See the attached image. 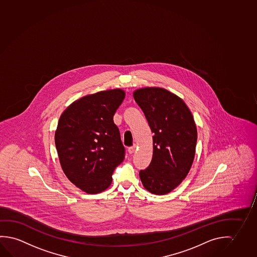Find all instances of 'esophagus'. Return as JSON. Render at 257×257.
Wrapping results in <instances>:
<instances>
[{"label":"esophagus","instance_id":"34e87169","mask_svg":"<svg viewBox=\"0 0 257 257\" xmlns=\"http://www.w3.org/2000/svg\"><path fill=\"white\" fill-rule=\"evenodd\" d=\"M137 147H138V146H137V145H134L133 147H130L127 151H128V153H130V154H133V153H134V152L136 151Z\"/></svg>","mask_w":257,"mask_h":257}]
</instances>
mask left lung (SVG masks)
I'll return each instance as SVG.
<instances>
[{"label":"left lung","mask_w":257,"mask_h":257,"mask_svg":"<svg viewBox=\"0 0 257 257\" xmlns=\"http://www.w3.org/2000/svg\"><path fill=\"white\" fill-rule=\"evenodd\" d=\"M153 136L150 165L139 171L144 188L166 195L182 182L196 155L197 130L191 111L181 98L165 88L147 86L135 90Z\"/></svg>","instance_id":"8db88e82"}]
</instances>
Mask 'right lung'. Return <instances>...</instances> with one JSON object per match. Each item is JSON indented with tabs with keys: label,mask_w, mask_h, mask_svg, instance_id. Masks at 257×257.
<instances>
[{
	"label": "right lung",
	"mask_w": 257,
	"mask_h": 257,
	"mask_svg": "<svg viewBox=\"0 0 257 257\" xmlns=\"http://www.w3.org/2000/svg\"><path fill=\"white\" fill-rule=\"evenodd\" d=\"M120 88L87 94L69 104L54 135L61 169L77 188L98 194L109 188L125 158L113 115L125 98Z\"/></svg>",
	"instance_id": "obj_1"
}]
</instances>
